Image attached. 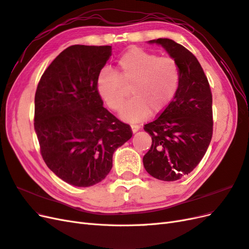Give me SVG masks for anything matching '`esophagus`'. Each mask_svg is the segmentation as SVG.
Here are the masks:
<instances>
[{
  "mask_svg": "<svg viewBox=\"0 0 249 249\" xmlns=\"http://www.w3.org/2000/svg\"><path fill=\"white\" fill-rule=\"evenodd\" d=\"M131 129H132V132H133V133H136V132L139 131L140 126H139L138 124H131Z\"/></svg>",
  "mask_w": 249,
  "mask_h": 249,
  "instance_id": "obj_1",
  "label": "esophagus"
}]
</instances>
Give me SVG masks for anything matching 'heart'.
<instances>
[{
    "label": "heart",
    "instance_id": "heart-1",
    "mask_svg": "<svg viewBox=\"0 0 249 249\" xmlns=\"http://www.w3.org/2000/svg\"><path fill=\"white\" fill-rule=\"evenodd\" d=\"M118 72L104 69L96 89L107 106L118 111L125 102V87H131L133 99L120 112L126 122H140L153 111L163 112L175 97L180 80L179 67L173 58L132 48L119 57Z\"/></svg>",
    "mask_w": 249,
    "mask_h": 249
}]
</instances>
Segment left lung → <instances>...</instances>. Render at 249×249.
Wrapping results in <instances>:
<instances>
[{
    "label": "left lung",
    "instance_id": "1",
    "mask_svg": "<svg viewBox=\"0 0 249 249\" xmlns=\"http://www.w3.org/2000/svg\"><path fill=\"white\" fill-rule=\"evenodd\" d=\"M177 61L180 80L173 100L160 116L144 125L152 146L143 157L155 178L172 182L190 173L205 156L213 134L212 93L198 60L182 44L168 38L149 40Z\"/></svg>",
    "mask_w": 249,
    "mask_h": 249
}]
</instances>
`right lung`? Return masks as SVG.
Wrapping results in <instances>:
<instances>
[{
  "label": "right lung",
  "mask_w": 249,
  "mask_h": 249,
  "mask_svg": "<svg viewBox=\"0 0 249 249\" xmlns=\"http://www.w3.org/2000/svg\"><path fill=\"white\" fill-rule=\"evenodd\" d=\"M110 46H71L43 72L35 93L34 129L47 166L67 184L90 187L108 176L115 150L132 137L103 107L96 82Z\"/></svg>",
  "instance_id": "1"
}]
</instances>
